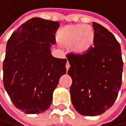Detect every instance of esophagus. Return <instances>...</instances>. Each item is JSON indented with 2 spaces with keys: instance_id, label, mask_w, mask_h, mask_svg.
Instances as JSON below:
<instances>
[{
  "instance_id": "1",
  "label": "esophagus",
  "mask_w": 126,
  "mask_h": 126,
  "mask_svg": "<svg viewBox=\"0 0 126 126\" xmlns=\"http://www.w3.org/2000/svg\"><path fill=\"white\" fill-rule=\"evenodd\" d=\"M70 63H69L68 62H67L66 63V70H69V68H70Z\"/></svg>"
}]
</instances>
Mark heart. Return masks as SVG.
<instances>
[{"label": "heart", "mask_w": 126, "mask_h": 126, "mask_svg": "<svg viewBox=\"0 0 126 126\" xmlns=\"http://www.w3.org/2000/svg\"><path fill=\"white\" fill-rule=\"evenodd\" d=\"M56 38L61 46L70 47L73 54L80 56L94 47L95 32L90 25H69L59 31Z\"/></svg>", "instance_id": "heart-1"}]
</instances>
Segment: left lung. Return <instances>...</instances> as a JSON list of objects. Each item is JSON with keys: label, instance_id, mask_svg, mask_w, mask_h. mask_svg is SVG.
<instances>
[{"label": "left lung", "instance_id": "1", "mask_svg": "<svg viewBox=\"0 0 126 126\" xmlns=\"http://www.w3.org/2000/svg\"><path fill=\"white\" fill-rule=\"evenodd\" d=\"M93 27L94 46L84 56L67 55L72 104L86 116L99 115L113 105L122 85L123 69L121 47L115 37L96 22Z\"/></svg>", "mask_w": 126, "mask_h": 126}]
</instances>
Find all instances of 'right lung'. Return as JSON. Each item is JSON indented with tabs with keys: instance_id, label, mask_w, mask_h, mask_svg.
<instances>
[{
	"instance_id": "right-lung-1",
	"label": "right lung",
	"mask_w": 126,
	"mask_h": 126,
	"mask_svg": "<svg viewBox=\"0 0 126 126\" xmlns=\"http://www.w3.org/2000/svg\"><path fill=\"white\" fill-rule=\"evenodd\" d=\"M59 22L32 17L22 24L7 42L3 82L14 105L26 114L46 111L60 77L66 74V59L51 54Z\"/></svg>"
}]
</instances>
